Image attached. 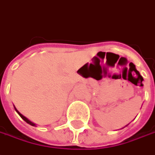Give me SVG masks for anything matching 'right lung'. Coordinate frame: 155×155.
Segmentation results:
<instances>
[{
    "instance_id": "1",
    "label": "right lung",
    "mask_w": 155,
    "mask_h": 155,
    "mask_svg": "<svg viewBox=\"0 0 155 155\" xmlns=\"http://www.w3.org/2000/svg\"><path fill=\"white\" fill-rule=\"evenodd\" d=\"M15 110H16V112H17V113H18V114H19V115H20V116H21V118H22V119H23V120H24V121H25V122H27V123H28V124H30V125H32V126H35V125H36V124H35V123H33V122H31V121H29V120H28V119H27V117H25V116H23V115H21V113H20V112H19V111H18V110H17V109H16V108H15Z\"/></svg>"
}]
</instances>
